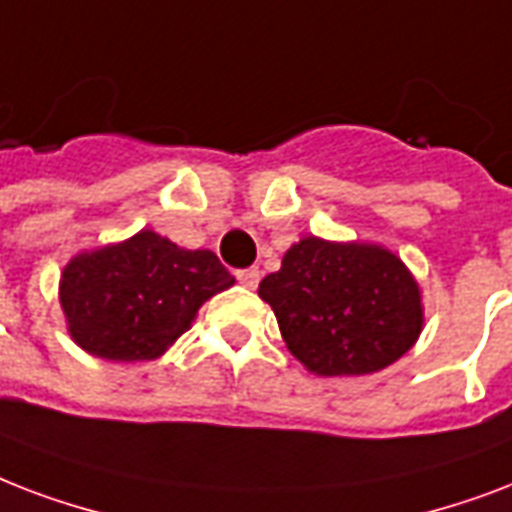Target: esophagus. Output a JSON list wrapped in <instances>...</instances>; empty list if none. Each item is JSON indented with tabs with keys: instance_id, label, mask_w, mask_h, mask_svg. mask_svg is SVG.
Masks as SVG:
<instances>
[{
	"instance_id": "obj_1",
	"label": "esophagus",
	"mask_w": 512,
	"mask_h": 512,
	"mask_svg": "<svg viewBox=\"0 0 512 512\" xmlns=\"http://www.w3.org/2000/svg\"><path fill=\"white\" fill-rule=\"evenodd\" d=\"M235 275L237 280H240V285H245V288H256V285H259V269L256 267L237 269Z\"/></svg>"
}]
</instances>
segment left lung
Segmentation results:
<instances>
[{"instance_id":"left-lung-1","label":"left lung","mask_w":512,"mask_h":512,"mask_svg":"<svg viewBox=\"0 0 512 512\" xmlns=\"http://www.w3.org/2000/svg\"><path fill=\"white\" fill-rule=\"evenodd\" d=\"M285 347L318 376H366L417 344L425 307L417 277L376 243L307 235L259 283Z\"/></svg>"}]
</instances>
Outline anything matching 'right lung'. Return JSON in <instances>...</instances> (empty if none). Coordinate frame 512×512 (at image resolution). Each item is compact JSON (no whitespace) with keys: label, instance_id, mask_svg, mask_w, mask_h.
<instances>
[{"label":"right lung","instance_id":"add662e5","mask_svg":"<svg viewBox=\"0 0 512 512\" xmlns=\"http://www.w3.org/2000/svg\"><path fill=\"white\" fill-rule=\"evenodd\" d=\"M235 285L213 251H189L152 229L82 251L58 283L74 344L95 358L157 360L192 328L205 301Z\"/></svg>","mask_w":512,"mask_h":512}]
</instances>
